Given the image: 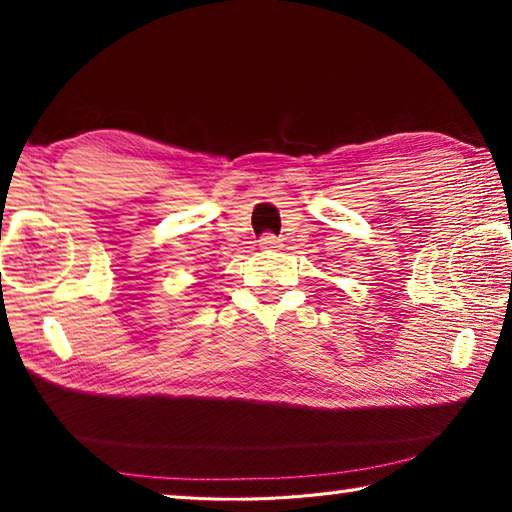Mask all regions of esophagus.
<instances>
[{
  "label": "esophagus",
  "mask_w": 512,
  "mask_h": 512,
  "mask_svg": "<svg viewBox=\"0 0 512 512\" xmlns=\"http://www.w3.org/2000/svg\"><path fill=\"white\" fill-rule=\"evenodd\" d=\"M259 244H262V248H271V250H275V248H282V239H280V237H275L273 232H264V235L259 237Z\"/></svg>",
  "instance_id": "34e87169"
}]
</instances>
